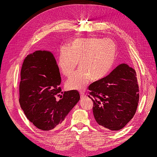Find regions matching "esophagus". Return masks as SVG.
<instances>
[{
    "label": "esophagus",
    "instance_id": "1",
    "mask_svg": "<svg viewBox=\"0 0 157 157\" xmlns=\"http://www.w3.org/2000/svg\"><path fill=\"white\" fill-rule=\"evenodd\" d=\"M80 95H81V98H85L86 97V95H85V94L83 92H80Z\"/></svg>",
    "mask_w": 157,
    "mask_h": 157
}]
</instances>
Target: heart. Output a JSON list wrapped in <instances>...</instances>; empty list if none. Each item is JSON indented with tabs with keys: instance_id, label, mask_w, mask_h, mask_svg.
Here are the masks:
<instances>
[{
	"instance_id": "1",
	"label": "heart",
	"mask_w": 157,
	"mask_h": 157,
	"mask_svg": "<svg viewBox=\"0 0 157 157\" xmlns=\"http://www.w3.org/2000/svg\"><path fill=\"white\" fill-rule=\"evenodd\" d=\"M116 56V44L109 39H77L72 41L69 48H61L59 66L63 75L71 76L78 62L81 68L67 79L66 86L69 90L81 91L91 79H101L112 68Z\"/></svg>"
}]
</instances>
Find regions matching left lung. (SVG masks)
Here are the masks:
<instances>
[{"mask_svg":"<svg viewBox=\"0 0 157 157\" xmlns=\"http://www.w3.org/2000/svg\"><path fill=\"white\" fill-rule=\"evenodd\" d=\"M136 76L134 69L121 63L89 86L94 116L101 128L121 130L134 116L139 102Z\"/></svg>","mask_w":157,"mask_h":157,"instance_id":"1","label":"left lung"}]
</instances>
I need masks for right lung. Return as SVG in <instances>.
<instances>
[{
	"label": "right lung",
	"instance_id": "add662e5",
	"mask_svg": "<svg viewBox=\"0 0 157 157\" xmlns=\"http://www.w3.org/2000/svg\"><path fill=\"white\" fill-rule=\"evenodd\" d=\"M60 83L59 66L51 52L37 50L25 58L21 71L19 102L27 118L40 130L59 128L80 99L76 90L63 93ZM60 93L63 97L58 101L56 97Z\"/></svg>",
	"mask_w": 157,
	"mask_h": 157
}]
</instances>
